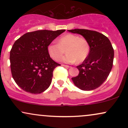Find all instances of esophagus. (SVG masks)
I'll return each mask as SVG.
<instances>
[{"label":"esophagus","instance_id":"1","mask_svg":"<svg viewBox=\"0 0 128 128\" xmlns=\"http://www.w3.org/2000/svg\"><path fill=\"white\" fill-rule=\"evenodd\" d=\"M62 66H64V67H70V66H67V65H64V64H62Z\"/></svg>","mask_w":128,"mask_h":128}]
</instances>
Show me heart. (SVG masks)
Returning a JSON list of instances; mask_svg holds the SVG:
<instances>
[{
  "label": "heart",
  "instance_id": "1",
  "mask_svg": "<svg viewBox=\"0 0 128 128\" xmlns=\"http://www.w3.org/2000/svg\"><path fill=\"white\" fill-rule=\"evenodd\" d=\"M48 52L53 60L58 61L66 52L67 54L61 61L66 63H78L83 62L87 58L90 46L86 38L78 35L68 34L60 37L58 44L50 43L48 45Z\"/></svg>",
  "mask_w": 128,
  "mask_h": 128
}]
</instances>
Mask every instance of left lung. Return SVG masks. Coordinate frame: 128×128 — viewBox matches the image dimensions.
<instances>
[{
  "label": "left lung",
  "instance_id": "1",
  "mask_svg": "<svg viewBox=\"0 0 128 128\" xmlns=\"http://www.w3.org/2000/svg\"><path fill=\"white\" fill-rule=\"evenodd\" d=\"M68 31L81 35L90 46L87 58L76 67L79 73L72 78L73 83L82 90L96 89L105 81L112 69L114 53L111 42L106 36L94 30L75 29Z\"/></svg>",
  "mask_w": 128,
  "mask_h": 128
}]
</instances>
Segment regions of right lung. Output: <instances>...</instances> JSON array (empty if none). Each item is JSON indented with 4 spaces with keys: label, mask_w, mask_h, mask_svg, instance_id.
<instances>
[{
    "label": "right lung",
    "mask_w": 128,
    "mask_h": 128,
    "mask_svg": "<svg viewBox=\"0 0 128 128\" xmlns=\"http://www.w3.org/2000/svg\"><path fill=\"white\" fill-rule=\"evenodd\" d=\"M66 30L28 32L16 41L10 51L12 76L22 90L39 94L49 88L53 71L60 66L50 58L48 45Z\"/></svg>",
    "instance_id": "add662e5"
}]
</instances>
